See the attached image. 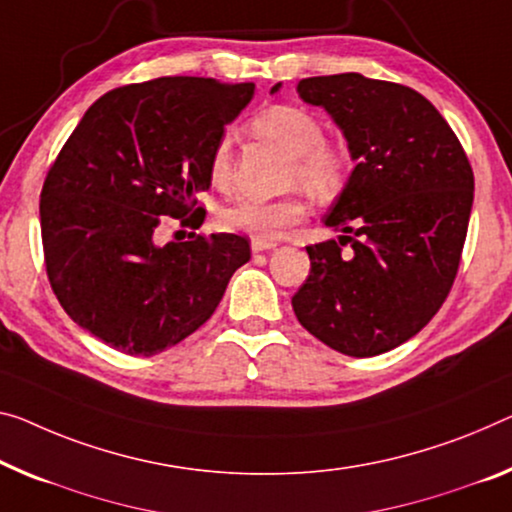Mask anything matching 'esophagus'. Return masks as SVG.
Here are the masks:
<instances>
[{
  "label": "esophagus",
  "mask_w": 512,
  "mask_h": 512,
  "mask_svg": "<svg viewBox=\"0 0 512 512\" xmlns=\"http://www.w3.org/2000/svg\"><path fill=\"white\" fill-rule=\"evenodd\" d=\"M277 247V242H263V240H251V251L254 254H261V251H270Z\"/></svg>",
  "instance_id": "esophagus-1"
}]
</instances>
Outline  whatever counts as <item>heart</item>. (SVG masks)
I'll return each mask as SVG.
<instances>
[{"label":"heart","instance_id":"1","mask_svg":"<svg viewBox=\"0 0 512 512\" xmlns=\"http://www.w3.org/2000/svg\"><path fill=\"white\" fill-rule=\"evenodd\" d=\"M258 135L277 141L288 153L295 155L290 180L300 183L313 194L332 192L343 171V160L334 148L325 144V128L316 116L300 107H270L254 121ZM233 178L231 139L222 137L210 153V180L219 190H226ZM302 206L295 199L256 201L240 199L219 212V226L229 233L247 238L274 242L279 235L300 222Z\"/></svg>","mask_w":512,"mask_h":512}]
</instances>
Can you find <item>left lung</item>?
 <instances>
[{"label": "left lung", "mask_w": 512, "mask_h": 512, "mask_svg": "<svg viewBox=\"0 0 512 512\" xmlns=\"http://www.w3.org/2000/svg\"><path fill=\"white\" fill-rule=\"evenodd\" d=\"M297 93L332 116L357 167L322 219L343 235L306 247L311 272L293 311L332 350L382 355L444 304L465 247L474 171L444 116L410 86L343 73L306 77Z\"/></svg>", "instance_id": "1"}]
</instances>
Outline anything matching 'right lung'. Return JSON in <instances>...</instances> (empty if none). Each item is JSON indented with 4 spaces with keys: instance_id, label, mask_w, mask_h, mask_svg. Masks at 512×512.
Here are the masks:
<instances>
[{
    "instance_id": "right-lung-1",
    "label": "right lung",
    "mask_w": 512,
    "mask_h": 512,
    "mask_svg": "<svg viewBox=\"0 0 512 512\" xmlns=\"http://www.w3.org/2000/svg\"><path fill=\"white\" fill-rule=\"evenodd\" d=\"M254 82L160 77L86 109L47 171L41 233L50 286L86 332L125 355L153 357L196 332L251 256L235 233L160 245L167 217L192 212L210 187V153Z\"/></svg>"
}]
</instances>
